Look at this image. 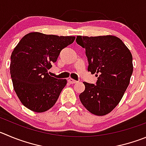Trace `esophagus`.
Masks as SVG:
<instances>
[{"label": "esophagus", "instance_id": "esophagus-1", "mask_svg": "<svg viewBox=\"0 0 146 146\" xmlns=\"http://www.w3.org/2000/svg\"><path fill=\"white\" fill-rule=\"evenodd\" d=\"M68 83H69V84H76V83L77 82V81H75V80H73V79H72V78H69V79L68 80Z\"/></svg>", "mask_w": 146, "mask_h": 146}]
</instances>
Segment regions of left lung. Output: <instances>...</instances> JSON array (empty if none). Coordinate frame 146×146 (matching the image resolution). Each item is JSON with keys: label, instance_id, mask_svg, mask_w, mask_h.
<instances>
[{"label": "left lung", "instance_id": "1", "mask_svg": "<svg viewBox=\"0 0 146 146\" xmlns=\"http://www.w3.org/2000/svg\"><path fill=\"white\" fill-rule=\"evenodd\" d=\"M78 44L85 48L88 71L96 73V85L84 82L79 95L83 105L92 114L103 116L119 104L130 84L133 71V56L117 36H77Z\"/></svg>", "mask_w": 146, "mask_h": 146}]
</instances>
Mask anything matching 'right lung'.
I'll return each instance as SVG.
<instances>
[{
	"label": "right lung",
	"mask_w": 146,
	"mask_h": 146,
	"mask_svg": "<svg viewBox=\"0 0 146 146\" xmlns=\"http://www.w3.org/2000/svg\"><path fill=\"white\" fill-rule=\"evenodd\" d=\"M75 39L32 32L14 48L11 56V76L16 95L29 110L43 112L56 103L67 81L51 77L47 71L61 50Z\"/></svg>",
	"instance_id": "add662e5"
}]
</instances>
